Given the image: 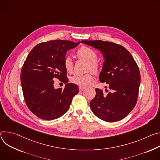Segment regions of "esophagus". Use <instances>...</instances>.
<instances>
[{
	"instance_id": "esophagus-1",
	"label": "esophagus",
	"mask_w": 160,
	"mask_h": 160,
	"mask_svg": "<svg viewBox=\"0 0 160 160\" xmlns=\"http://www.w3.org/2000/svg\"><path fill=\"white\" fill-rule=\"evenodd\" d=\"M85 89H86L85 87H82V86H79V90L80 92H82V91L84 90Z\"/></svg>"
}]
</instances>
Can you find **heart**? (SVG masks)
Listing matches in <instances>:
<instances>
[{"instance_id":"heart-1","label":"heart","mask_w":160,"mask_h":160,"mask_svg":"<svg viewBox=\"0 0 160 160\" xmlns=\"http://www.w3.org/2000/svg\"><path fill=\"white\" fill-rule=\"evenodd\" d=\"M77 56L88 63V70L93 73H97L100 69V63L97 60L96 52L87 46L81 47L76 52ZM63 66L67 72L71 73L73 70V62L70 57H66L63 59ZM93 76L92 73L86 74H75L70 79L71 82L81 86H86L92 81Z\"/></svg>"}]
</instances>
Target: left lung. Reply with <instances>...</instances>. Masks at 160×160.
I'll use <instances>...</instances> for the list:
<instances>
[{
    "label": "left lung",
    "mask_w": 160,
    "mask_h": 160,
    "mask_svg": "<svg viewBox=\"0 0 160 160\" xmlns=\"http://www.w3.org/2000/svg\"><path fill=\"white\" fill-rule=\"evenodd\" d=\"M81 42L102 53L104 62L99 80L108 84L111 90L108 95H103L102 90L97 88L95 97L90 102L92 112L108 122L125 118L137 103L140 83V71L134 58L125 48L112 42Z\"/></svg>",
    "instance_id": "8db88e82"
}]
</instances>
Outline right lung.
<instances>
[{"instance_id": "obj_1", "label": "right lung", "mask_w": 160, "mask_h": 160, "mask_svg": "<svg viewBox=\"0 0 160 160\" xmlns=\"http://www.w3.org/2000/svg\"><path fill=\"white\" fill-rule=\"evenodd\" d=\"M70 41L54 40L40 43L29 52L22 67L21 83L25 103L30 111L45 120L57 119L68 110L78 86L67 83L63 59L67 51L79 45ZM55 78L63 81L64 89L54 87Z\"/></svg>"}]
</instances>
